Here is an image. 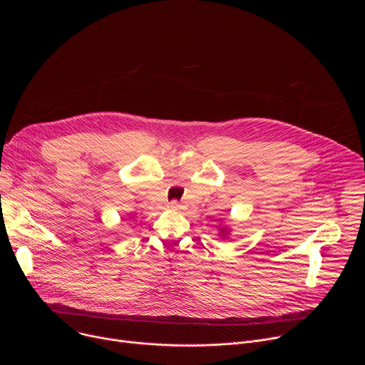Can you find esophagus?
<instances>
[{"mask_svg":"<svg viewBox=\"0 0 365 365\" xmlns=\"http://www.w3.org/2000/svg\"><path fill=\"white\" fill-rule=\"evenodd\" d=\"M169 207L172 211H179L180 210V203L178 202V200H172L170 203H169Z\"/></svg>","mask_w":365,"mask_h":365,"instance_id":"esophagus-1","label":"esophagus"}]
</instances>
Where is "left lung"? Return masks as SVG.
Wrapping results in <instances>:
<instances>
[{
  "label": "left lung",
  "instance_id": "left-lung-1",
  "mask_svg": "<svg viewBox=\"0 0 365 365\" xmlns=\"http://www.w3.org/2000/svg\"><path fill=\"white\" fill-rule=\"evenodd\" d=\"M220 235H221L222 238H227V237L230 235V228L220 224Z\"/></svg>",
  "mask_w": 365,
  "mask_h": 365
}]
</instances>
